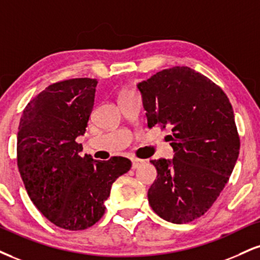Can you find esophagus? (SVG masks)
<instances>
[{"instance_id":"1","label":"esophagus","mask_w":260,"mask_h":260,"mask_svg":"<svg viewBox=\"0 0 260 260\" xmlns=\"http://www.w3.org/2000/svg\"><path fill=\"white\" fill-rule=\"evenodd\" d=\"M144 161L143 160H139V158H132V168L133 170H136V168H138L140 165H143Z\"/></svg>"}]
</instances>
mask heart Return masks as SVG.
Wrapping results in <instances>:
<instances>
[{
  "mask_svg": "<svg viewBox=\"0 0 260 260\" xmlns=\"http://www.w3.org/2000/svg\"><path fill=\"white\" fill-rule=\"evenodd\" d=\"M132 92V90H129V89H126V90H122V92L120 93V95H122V94H126V93H131Z\"/></svg>",
  "mask_w": 260,
  "mask_h": 260,
  "instance_id": "b5f03b06",
  "label": "heart"
}]
</instances>
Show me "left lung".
I'll use <instances>...</instances> for the list:
<instances>
[{"instance_id":"obj_1","label":"left lung","mask_w":260,"mask_h":260,"mask_svg":"<svg viewBox=\"0 0 260 260\" xmlns=\"http://www.w3.org/2000/svg\"><path fill=\"white\" fill-rule=\"evenodd\" d=\"M148 127L172 128L173 160H151L157 179L151 208L162 219L185 224L212 207L240 152L233 106L219 86L187 67L158 71L138 84Z\"/></svg>"}]
</instances>
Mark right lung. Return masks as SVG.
Listing matches in <instances>:
<instances>
[{
    "mask_svg": "<svg viewBox=\"0 0 260 260\" xmlns=\"http://www.w3.org/2000/svg\"><path fill=\"white\" fill-rule=\"evenodd\" d=\"M95 79L49 84L21 115L17 161L27 195L49 221L65 230H84L105 213V200L118 177L131 170L122 156L108 161L81 157L76 142L94 105Z\"/></svg>",
    "mask_w": 260,
    "mask_h": 260,
    "instance_id": "add662e5",
    "label": "right lung"
}]
</instances>
